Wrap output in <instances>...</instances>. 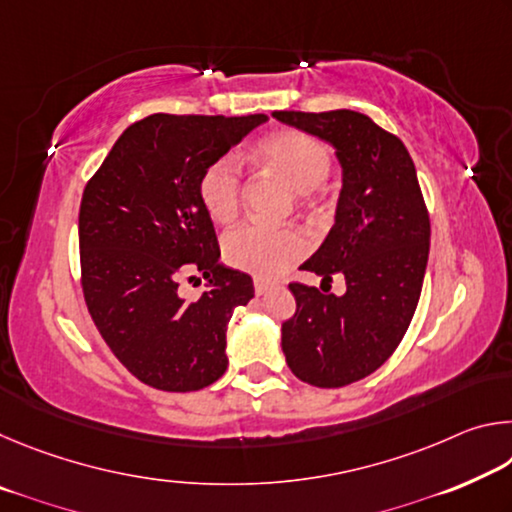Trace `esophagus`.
<instances>
[{
    "instance_id": "esophagus-1",
    "label": "esophagus",
    "mask_w": 512,
    "mask_h": 512,
    "mask_svg": "<svg viewBox=\"0 0 512 512\" xmlns=\"http://www.w3.org/2000/svg\"><path fill=\"white\" fill-rule=\"evenodd\" d=\"M271 289H273V282L257 277V280H255V293H257V296H264V293H268Z\"/></svg>"
}]
</instances>
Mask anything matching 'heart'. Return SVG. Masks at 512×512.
<instances>
[{
  "instance_id": "1",
  "label": "heart",
  "mask_w": 512,
  "mask_h": 512,
  "mask_svg": "<svg viewBox=\"0 0 512 512\" xmlns=\"http://www.w3.org/2000/svg\"><path fill=\"white\" fill-rule=\"evenodd\" d=\"M257 158L277 173L296 194H311L325 183L332 169V155L311 135L277 131L257 146ZM241 164L235 155H221L210 162L198 180V196L205 212L216 223H230L241 205ZM305 237L293 228L244 223L223 239V257L230 266L259 277H275L305 255Z\"/></svg>"
}]
</instances>
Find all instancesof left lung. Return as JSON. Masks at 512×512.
I'll list each match as a JSON object with an SVG mask.
<instances>
[{
  "mask_svg": "<svg viewBox=\"0 0 512 512\" xmlns=\"http://www.w3.org/2000/svg\"><path fill=\"white\" fill-rule=\"evenodd\" d=\"M273 117L334 146L341 194L334 225L300 268L345 277V293L293 282L296 314L282 323V352L293 375L341 388L375 372L400 345L418 307L429 259V214L418 173L400 137L354 110Z\"/></svg>",
  "mask_w": 512,
  "mask_h": 512,
  "instance_id": "left-lung-1",
  "label": "left lung"
}]
</instances>
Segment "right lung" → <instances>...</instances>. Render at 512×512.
Instances as JSON below:
<instances>
[{
    "mask_svg": "<svg viewBox=\"0 0 512 512\" xmlns=\"http://www.w3.org/2000/svg\"><path fill=\"white\" fill-rule=\"evenodd\" d=\"M266 119L158 112L135 121L83 192L79 241L90 316L128 372L158 391H201L228 368L225 332L255 287L253 277L219 262L198 180ZM201 274L208 289L185 301L179 282Z\"/></svg>",
    "mask_w": 512,
    "mask_h": 512,
    "instance_id": "right-lung-1",
    "label": "right lung"
}]
</instances>
